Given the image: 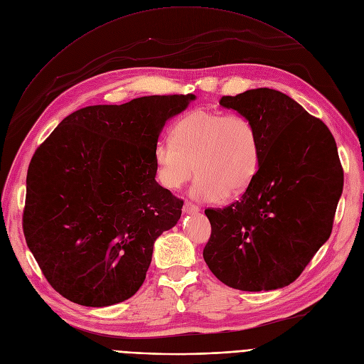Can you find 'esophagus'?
<instances>
[{"instance_id": "34e87169", "label": "esophagus", "mask_w": 364, "mask_h": 364, "mask_svg": "<svg viewBox=\"0 0 364 364\" xmlns=\"http://www.w3.org/2000/svg\"><path fill=\"white\" fill-rule=\"evenodd\" d=\"M183 213H186V214H196V213H199V208H198V205H195L192 202H186L184 206H183Z\"/></svg>"}]
</instances>
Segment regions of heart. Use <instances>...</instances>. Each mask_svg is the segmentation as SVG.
<instances>
[{"label":"heart","instance_id":"1","mask_svg":"<svg viewBox=\"0 0 364 364\" xmlns=\"http://www.w3.org/2000/svg\"><path fill=\"white\" fill-rule=\"evenodd\" d=\"M172 139L155 146L156 176L169 190L183 187L192 178L195 166L199 174L190 195L206 202L242 195L257 177L259 136L242 114L196 109L177 121Z\"/></svg>","mask_w":364,"mask_h":364}]
</instances>
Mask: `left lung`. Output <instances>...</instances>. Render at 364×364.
<instances>
[{"label": "left lung", "instance_id": "left-lung-1", "mask_svg": "<svg viewBox=\"0 0 364 364\" xmlns=\"http://www.w3.org/2000/svg\"><path fill=\"white\" fill-rule=\"evenodd\" d=\"M259 136L257 177L240 200L205 209L211 223L203 259L233 289L291 284L332 233L343 171L329 128L289 95L270 88L224 95Z\"/></svg>", "mask_w": 364, "mask_h": 364}]
</instances>
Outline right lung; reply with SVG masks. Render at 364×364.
<instances>
[{
  "label": "right lung",
  "mask_w": 364,
  "mask_h": 364,
  "mask_svg": "<svg viewBox=\"0 0 364 364\" xmlns=\"http://www.w3.org/2000/svg\"><path fill=\"white\" fill-rule=\"evenodd\" d=\"M193 94L147 95L66 117L36 149L26 177L23 233L53 288L85 307L136 294L155 240L183 200L155 180L165 122Z\"/></svg>",
  "instance_id": "obj_1"
}]
</instances>
